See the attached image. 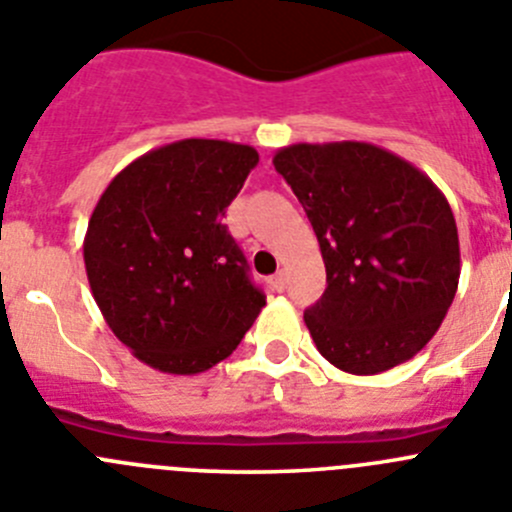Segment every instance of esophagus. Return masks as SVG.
I'll return each mask as SVG.
<instances>
[{"label":"esophagus","instance_id":"34e87169","mask_svg":"<svg viewBox=\"0 0 512 512\" xmlns=\"http://www.w3.org/2000/svg\"><path fill=\"white\" fill-rule=\"evenodd\" d=\"M270 285H272V290H278V293H283V290H285V272L280 270L278 275H272Z\"/></svg>","mask_w":512,"mask_h":512}]
</instances>
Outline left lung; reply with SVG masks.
<instances>
[{
	"mask_svg": "<svg viewBox=\"0 0 512 512\" xmlns=\"http://www.w3.org/2000/svg\"><path fill=\"white\" fill-rule=\"evenodd\" d=\"M272 164L326 262V293L303 315L321 356L356 376L417 356L460 283L457 224L442 191L374 143H293Z\"/></svg>",
	"mask_w": 512,
	"mask_h": 512,
	"instance_id": "obj_1",
	"label": "left lung"
}]
</instances>
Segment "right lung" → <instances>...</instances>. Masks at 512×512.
I'll use <instances>...</instances> for the list:
<instances>
[{
    "mask_svg": "<svg viewBox=\"0 0 512 512\" xmlns=\"http://www.w3.org/2000/svg\"><path fill=\"white\" fill-rule=\"evenodd\" d=\"M260 156L252 146L184 138L138 156L108 184L83 242L105 323L164 374L224 361L265 305L224 209Z\"/></svg>",
    "mask_w": 512,
    "mask_h": 512,
    "instance_id": "1",
    "label": "right lung"
}]
</instances>
